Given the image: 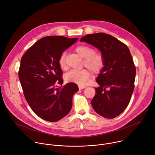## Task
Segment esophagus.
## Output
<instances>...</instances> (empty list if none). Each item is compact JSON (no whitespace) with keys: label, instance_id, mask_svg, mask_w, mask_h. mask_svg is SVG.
Instances as JSON below:
<instances>
[{"label":"esophagus","instance_id":"1","mask_svg":"<svg viewBox=\"0 0 155 155\" xmlns=\"http://www.w3.org/2000/svg\"><path fill=\"white\" fill-rule=\"evenodd\" d=\"M86 86H81V85H79L78 86L79 90H83V89H84V88H86Z\"/></svg>","mask_w":155,"mask_h":155}]
</instances>
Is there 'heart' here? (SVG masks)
Listing matches in <instances>:
<instances>
[{"label":"heart","instance_id":"heart-1","mask_svg":"<svg viewBox=\"0 0 155 155\" xmlns=\"http://www.w3.org/2000/svg\"><path fill=\"white\" fill-rule=\"evenodd\" d=\"M75 51L82 58H84L83 64L93 73H99L104 66V58L99 51H94L90 46L80 45L77 46ZM65 53H62L59 59V65L62 69H66ZM90 72L87 69L80 70L72 69L64 75L66 82L75 83L80 85H84L89 80Z\"/></svg>","mask_w":155,"mask_h":155}]
</instances>
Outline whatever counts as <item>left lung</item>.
<instances>
[{"label":"left lung","mask_w":155,"mask_h":155,"mask_svg":"<svg viewBox=\"0 0 155 155\" xmlns=\"http://www.w3.org/2000/svg\"><path fill=\"white\" fill-rule=\"evenodd\" d=\"M98 48L104 67L96 79L99 84L91 103L99 115L114 118L127 107L134 89L135 65L128 47L115 37L102 32L87 34L80 39Z\"/></svg>","instance_id":"left-lung-1"}]
</instances>
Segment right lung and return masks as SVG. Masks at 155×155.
Returning <instances> with one entry per match:
<instances>
[{"instance_id":"right-lung-1","label":"right lung","mask_w":155,"mask_h":155,"mask_svg":"<svg viewBox=\"0 0 155 155\" xmlns=\"http://www.w3.org/2000/svg\"><path fill=\"white\" fill-rule=\"evenodd\" d=\"M78 39L45 37L22 56L18 77L23 94L33 112L43 120L56 122L71 111L78 87L75 83H67L62 89L58 87L63 84L59 59Z\"/></svg>"}]
</instances>
